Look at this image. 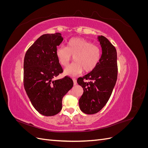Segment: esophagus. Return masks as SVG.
Returning a JSON list of instances; mask_svg holds the SVG:
<instances>
[{
    "mask_svg": "<svg viewBox=\"0 0 148 148\" xmlns=\"http://www.w3.org/2000/svg\"><path fill=\"white\" fill-rule=\"evenodd\" d=\"M73 84H74V85H76V84H77V79H76L75 78H73Z\"/></svg>",
    "mask_w": 148,
    "mask_h": 148,
    "instance_id": "esophagus-1",
    "label": "esophagus"
}]
</instances>
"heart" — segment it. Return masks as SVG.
Segmentation results:
<instances>
[{
  "instance_id": "b5f03b06",
  "label": "heart",
  "mask_w": 148,
  "mask_h": 148,
  "mask_svg": "<svg viewBox=\"0 0 148 148\" xmlns=\"http://www.w3.org/2000/svg\"><path fill=\"white\" fill-rule=\"evenodd\" d=\"M59 62L62 66L69 64L73 56L75 62L64 70L65 75L76 76L84 70L89 72L95 69L101 57L100 47L83 38H73L67 42L66 47L59 46L56 51Z\"/></svg>"
}]
</instances>
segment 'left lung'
I'll list each match as a JSON object with an SVG mask.
<instances>
[{
  "label": "left lung",
  "mask_w": 148,
  "mask_h": 148,
  "mask_svg": "<svg viewBox=\"0 0 148 148\" xmlns=\"http://www.w3.org/2000/svg\"><path fill=\"white\" fill-rule=\"evenodd\" d=\"M97 39L102 48L99 64L90 73L77 79L78 84L83 88L79 106L86 114H96L105 106L117 79V51L106 37L99 36ZM84 79L89 82H84Z\"/></svg>",
  "instance_id": "left-lung-1"
}]
</instances>
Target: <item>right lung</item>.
I'll return each instance as SVG.
<instances>
[{
  "instance_id": "obj_1",
  "label": "right lung",
  "mask_w": 148,
  "mask_h": 148,
  "mask_svg": "<svg viewBox=\"0 0 148 148\" xmlns=\"http://www.w3.org/2000/svg\"><path fill=\"white\" fill-rule=\"evenodd\" d=\"M63 41L59 33L40 36L26 51L23 65V84L31 104L45 116L57 114L62 108V98L73 87L69 77L53 80L63 70L56 51Z\"/></svg>"
}]
</instances>
